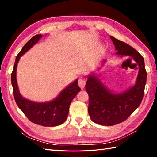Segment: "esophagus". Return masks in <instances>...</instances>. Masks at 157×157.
Wrapping results in <instances>:
<instances>
[{
	"mask_svg": "<svg viewBox=\"0 0 157 157\" xmlns=\"http://www.w3.org/2000/svg\"><path fill=\"white\" fill-rule=\"evenodd\" d=\"M86 84V80L84 78H79L78 80V85L81 89H84Z\"/></svg>",
	"mask_w": 157,
	"mask_h": 157,
	"instance_id": "1",
	"label": "esophagus"
}]
</instances>
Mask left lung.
<instances>
[{"mask_svg":"<svg viewBox=\"0 0 157 157\" xmlns=\"http://www.w3.org/2000/svg\"><path fill=\"white\" fill-rule=\"evenodd\" d=\"M121 57L132 58L139 66V73L134 86L121 93L111 91L102 83L96 74L88 76L86 91L89 101L88 111L91 120L101 125L111 126L125 121L139 107L143 100L147 79L144 59L129 45L110 36ZM106 60L103 61L105 63Z\"/></svg>","mask_w":157,"mask_h":157,"instance_id":"1","label":"left lung"}]
</instances>
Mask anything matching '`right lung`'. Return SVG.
Wrapping results in <instances>:
<instances>
[{
  "mask_svg": "<svg viewBox=\"0 0 157 157\" xmlns=\"http://www.w3.org/2000/svg\"><path fill=\"white\" fill-rule=\"evenodd\" d=\"M36 34L31 38L16 57L11 80L14 100L17 105L27 118L33 123L45 127H54L62 124L67 118L71 101L80 91L81 89L75 79L61 91L57 96L49 102H36L23 98L19 92L17 81V68L21 57L34 46L42 37Z\"/></svg>",
  "mask_w": 157,
  "mask_h": 157,
  "instance_id": "obj_1",
  "label": "right lung"
}]
</instances>
